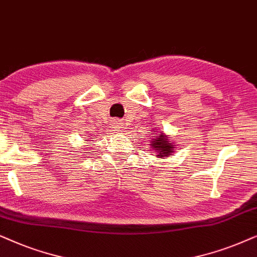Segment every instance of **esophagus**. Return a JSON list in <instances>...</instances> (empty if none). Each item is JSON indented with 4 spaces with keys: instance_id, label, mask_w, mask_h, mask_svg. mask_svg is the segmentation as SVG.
<instances>
[{
    "instance_id": "esophagus-1",
    "label": "esophagus",
    "mask_w": 257,
    "mask_h": 257,
    "mask_svg": "<svg viewBox=\"0 0 257 257\" xmlns=\"http://www.w3.org/2000/svg\"><path fill=\"white\" fill-rule=\"evenodd\" d=\"M122 124L123 123L119 121V119H112L111 121V125H112V128H114V131H119V129L122 128Z\"/></svg>"
}]
</instances>
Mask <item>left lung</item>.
I'll return each instance as SVG.
<instances>
[{
	"instance_id": "8db88e82",
	"label": "left lung",
	"mask_w": 257,
	"mask_h": 257,
	"mask_svg": "<svg viewBox=\"0 0 257 257\" xmlns=\"http://www.w3.org/2000/svg\"><path fill=\"white\" fill-rule=\"evenodd\" d=\"M156 128V126H155ZM152 136H150V147H152L153 152L156 154V157L159 159H163V157H167L172 155L174 150L176 148V145L172 142V139L168 138V135H166L162 133L160 129H152Z\"/></svg>"
}]
</instances>
